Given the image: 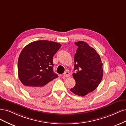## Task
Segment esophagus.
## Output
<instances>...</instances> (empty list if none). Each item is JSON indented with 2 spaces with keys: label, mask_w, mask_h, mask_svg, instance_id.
Listing matches in <instances>:
<instances>
[{
  "label": "esophagus",
  "mask_w": 126,
  "mask_h": 126,
  "mask_svg": "<svg viewBox=\"0 0 126 126\" xmlns=\"http://www.w3.org/2000/svg\"><path fill=\"white\" fill-rule=\"evenodd\" d=\"M63 76H64V77H65V78H68V77L70 76V74L68 72H65L64 73Z\"/></svg>",
  "instance_id": "1"
}]
</instances>
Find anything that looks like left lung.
<instances>
[{
	"instance_id": "left-lung-1",
	"label": "left lung",
	"mask_w": 126,
	"mask_h": 126,
	"mask_svg": "<svg viewBox=\"0 0 126 126\" xmlns=\"http://www.w3.org/2000/svg\"><path fill=\"white\" fill-rule=\"evenodd\" d=\"M78 47L74 56L75 73H73L76 84L70 91L84 96L98 87L103 78V66L99 55L94 48L84 41L75 43Z\"/></svg>"
}]
</instances>
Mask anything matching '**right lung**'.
I'll use <instances>...</instances> for the list:
<instances>
[{
	"label": "right lung",
	"instance_id": "obj_1",
	"mask_svg": "<svg viewBox=\"0 0 126 126\" xmlns=\"http://www.w3.org/2000/svg\"><path fill=\"white\" fill-rule=\"evenodd\" d=\"M61 44L39 40L24 47L18 61L19 79L26 90L35 96L46 95L49 92L51 82L58 78L53 71V58Z\"/></svg>",
	"mask_w": 126,
	"mask_h": 126
}]
</instances>
